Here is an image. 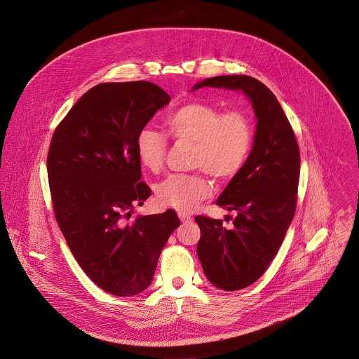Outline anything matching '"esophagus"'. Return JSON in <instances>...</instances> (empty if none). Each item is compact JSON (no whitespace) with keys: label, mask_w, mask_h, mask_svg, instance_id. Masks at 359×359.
<instances>
[{"label":"esophagus","mask_w":359,"mask_h":359,"mask_svg":"<svg viewBox=\"0 0 359 359\" xmlns=\"http://www.w3.org/2000/svg\"><path fill=\"white\" fill-rule=\"evenodd\" d=\"M179 219L182 220V223H190V222L193 220V217H191V216L186 215V214H182V212H179Z\"/></svg>","instance_id":"1"}]
</instances>
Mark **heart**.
<instances>
[{
	"mask_svg": "<svg viewBox=\"0 0 359 359\" xmlns=\"http://www.w3.org/2000/svg\"><path fill=\"white\" fill-rule=\"evenodd\" d=\"M166 129L175 142L193 143L190 165L219 182L230 180L243 169L252 147V125L245 114H222L204 102L180 107L166 119ZM166 149L162 133L144 128L137 135L136 152L149 172L158 173L163 168ZM210 194L211 184L202 170L169 175L155 187L158 203L180 212L193 211Z\"/></svg>",
	"mask_w": 359,
	"mask_h": 359,
	"instance_id": "heart-1",
	"label": "heart"
}]
</instances>
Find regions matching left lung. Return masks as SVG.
<instances>
[{
    "mask_svg": "<svg viewBox=\"0 0 359 359\" xmlns=\"http://www.w3.org/2000/svg\"><path fill=\"white\" fill-rule=\"evenodd\" d=\"M236 90L250 100L257 118L252 149L216 204L236 211L233 227L220 219L197 216L198 259L207 279L236 291L258 280L276 257L297 205L299 149L275 94L245 74L208 77L193 87Z\"/></svg>",
    "mask_w": 359,
    "mask_h": 359,
    "instance_id": "obj_1",
    "label": "left lung"
}]
</instances>
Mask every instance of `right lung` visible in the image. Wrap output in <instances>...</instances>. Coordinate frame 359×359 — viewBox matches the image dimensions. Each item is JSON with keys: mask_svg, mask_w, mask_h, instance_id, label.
<instances>
[{"mask_svg": "<svg viewBox=\"0 0 359 359\" xmlns=\"http://www.w3.org/2000/svg\"><path fill=\"white\" fill-rule=\"evenodd\" d=\"M169 101L151 81L97 84L50 144L48 183L60 229L84 273L116 297L151 285L161 251L180 226L173 210L129 220L151 196L140 182L137 135Z\"/></svg>", "mask_w": 359, "mask_h": 359, "instance_id": "right-lung-1", "label": "right lung"}]
</instances>
